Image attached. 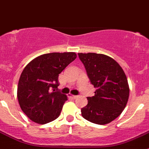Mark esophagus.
<instances>
[{
    "label": "esophagus",
    "instance_id": "1",
    "mask_svg": "<svg viewBox=\"0 0 149 149\" xmlns=\"http://www.w3.org/2000/svg\"><path fill=\"white\" fill-rule=\"evenodd\" d=\"M70 98L73 99V100H76V98H78V96H76V95H70Z\"/></svg>",
    "mask_w": 149,
    "mask_h": 149
}]
</instances>
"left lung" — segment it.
I'll return each mask as SVG.
<instances>
[{"label": "left lung", "mask_w": 149, "mask_h": 149, "mask_svg": "<svg viewBox=\"0 0 149 149\" xmlns=\"http://www.w3.org/2000/svg\"><path fill=\"white\" fill-rule=\"evenodd\" d=\"M91 84L97 90L87 97L88 104L81 109L84 118L91 123L105 125L116 119L127 104L129 86L121 66L103 54L78 53Z\"/></svg>", "instance_id": "1"}]
</instances>
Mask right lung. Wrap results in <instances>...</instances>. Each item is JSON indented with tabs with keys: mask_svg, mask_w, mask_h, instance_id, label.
Wrapping results in <instances>:
<instances>
[{
	"mask_svg": "<svg viewBox=\"0 0 149 149\" xmlns=\"http://www.w3.org/2000/svg\"><path fill=\"white\" fill-rule=\"evenodd\" d=\"M76 57L75 52L44 54L24 68L18 84L17 98L31 120L46 124L59 117L68 98L58 91V76Z\"/></svg>",
	"mask_w": 149,
	"mask_h": 149,
	"instance_id": "right-lung-1",
	"label": "right lung"
}]
</instances>
